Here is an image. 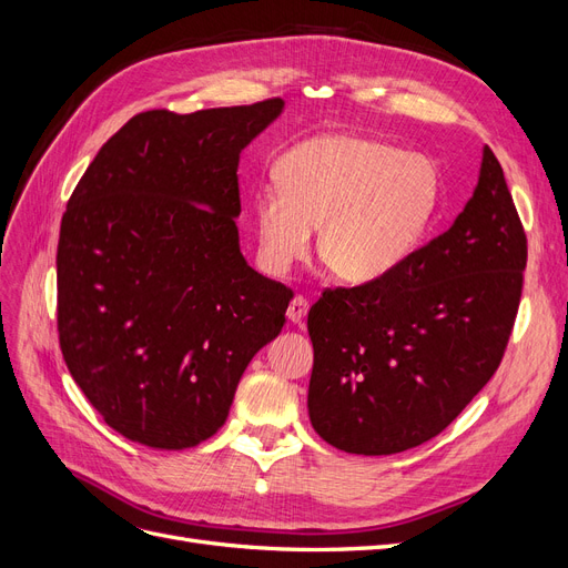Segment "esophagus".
Here are the masks:
<instances>
[{
    "instance_id": "1",
    "label": "esophagus",
    "mask_w": 568,
    "mask_h": 568,
    "mask_svg": "<svg viewBox=\"0 0 568 568\" xmlns=\"http://www.w3.org/2000/svg\"><path fill=\"white\" fill-rule=\"evenodd\" d=\"M307 310H310L307 298L296 296V298H293V301L288 303V307H286V317H288L293 324H298V322L307 315Z\"/></svg>"
}]
</instances>
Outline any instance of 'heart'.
I'll use <instances>...</instances> for the list:
<instances>
[{"instance_id": "obj_1", "label": "heart", "mask_w": 568, "mask_h": 568, "mask_svg": "<svg viewBox=\"0 0 568 568\" xmlns=\"http://www.w3.org/2000/svg\"><path fill=\"white\" fill-rule=\"evenodd\" d=\"M277 183L253 197L258 251L272 272L317 256L331 277L371 284L418 246L439 197L437 166L374 135L322 133L293 145Z\"/></svg>"}]
</instances>
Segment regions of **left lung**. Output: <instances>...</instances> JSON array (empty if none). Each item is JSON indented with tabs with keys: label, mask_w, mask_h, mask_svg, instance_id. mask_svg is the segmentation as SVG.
I'll return each instance as SVG.
<instances>
[{
	"label": "left lung",
	"mask_w": 568,
	"mask_h": 568,
	"mask_svg": "<svg viewBox=\"0 0 568 568\" xmlns=\"http://www.w3.org/2000/svg\"><path fill=\"white\" fill-rule=\"evenodd\" d=\"M526 234L491 148L454 225L387 277L326 288L307 312L315 433L359 456L437 437L491 381L510 341Z\"/></svg>",
	"instance_id": "8db88e82"
}]
</instances>
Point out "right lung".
Here are the masks:
<instances>
[{
  "label": "right lung",
  "instance_id": "obj_1",
  "mask_svg": "<svg viewBox=\"0 0 568 568\" xmlns=\"http://www.w3.org/2000/svg\"><path fill=\"white\" fill-rule=\"evenodd\" d=\"M282 98L148 110L98 150L58 240V341L74 383L131 442L181 452L216 435L244 368L280 336L293 291L240 251L242 150Z\"/></svg>",
  "mask_w": 568,
  "mask_h": 568
}]
</instances>
